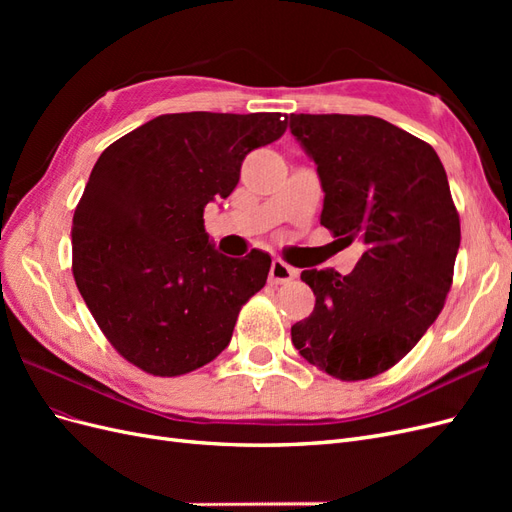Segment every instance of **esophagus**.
<instances>
[{
    "label": "esophagus",
    "instance_id": "obj_1",
    "mask_svg": "<svg viewBox=\"0 0 512 512\" xmlns=\"http://www.w3.org/2000/svg\"><path fill=\"white\" fill-rule=\"evenodd\" d=\"M297 277V269H292L286 265L284 260H273L271 262V271H269V282L271 284H288L290 280Z\"/></svg>",
    "mask_w": 512,
    "mask_h": 512
}]
</instances>
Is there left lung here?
I'll return each instance as SVG.
<instances>
[{
    "mask_svg": "<svg viewBox=\"0 0 512 512\" xmlns=\"http://www.w3.org/2000/svg\"><path fill=\"white\" fill-rule=\"evenodd\" d=\"M318 166L320 224L365 252L348 275L307 269L314 312L292 324L307 363L337 380L391 369L442 312L461 241L444 166L421 138L371 115H290Z\"/></svg>",
    "mask_w": 512,
    "mask_h": 512,
    "instance_id": "8db88e82",
    "label": "left lung"
}]
</instances>
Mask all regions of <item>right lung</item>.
<instances>
[{
    "mask_svg": "<svg viewBox=\"0 0 512 512\" xmlns=\"http://www.w3.org/2000/svg\"><path fill=\"white\" fill-rule=\"evenodd\" d=\"M288 128L282 113L160 115L108 145L72 218V273L111 346L151 376L211 363L271 258L220 254L209 200L237 188L250 151Z\"/></svg>",
    "mask_w": 512,
    "mask_h": 512,
    "instance_id": "1",
    "label": "right lung"
}]
</instances>
